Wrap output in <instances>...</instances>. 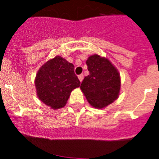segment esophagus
<instances>
[{
	"mask_svg": "<svg viewBox=\"0 0 159 159\" xmlns=\"http://www.w3.org/2000/svg\"><path fill=\"white\" fill-rule=\"evenodd\" d=\"M78 78H79V80H80V82H82L83 80H84V75H83V74H80V75L78 76Z\"/></svg>",
	"mask_w": 159,
	"mask_h": 159,
	"instance_id": "1",
	"label": "esophagus"
}]
</instances>
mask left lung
<instances>
[{
    "label": "left lung",
    "instance_id": "left-lung-1",
    "mask_svg": "<svg viewBox=\"0 0 159 159\" xmlns=\"http://www.w3.org/2000/svg\"><path fill=\"white\" fill-rule=\"evenodd\" d=\"M86 64L90 74L84 79L81 91L90 104L101 109L119 97L120 75L110 60L99 55L88 57Z\"/></svg>",
    "mask_w": 159,
    "mask_h": 159
}]
</instances>
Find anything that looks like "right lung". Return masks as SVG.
<instances>
[{
    "label": "right lung",
    "mask_w": 159,
    "mask_h": 159,
    "mask_svg": "<svg viewBox=\"0 0 159 159\" xmlns=\"http://www.w3.org/2000/svg\"><path fill=\"white\" fill-rule=\"evenodd\" d=\"M80 85L74 65L60 56L41 66L35 79L37 96L54 110L64 107L71 91Z\"/></svg>",
    "instance_id": "right-lung-1"
}]
</instances>
